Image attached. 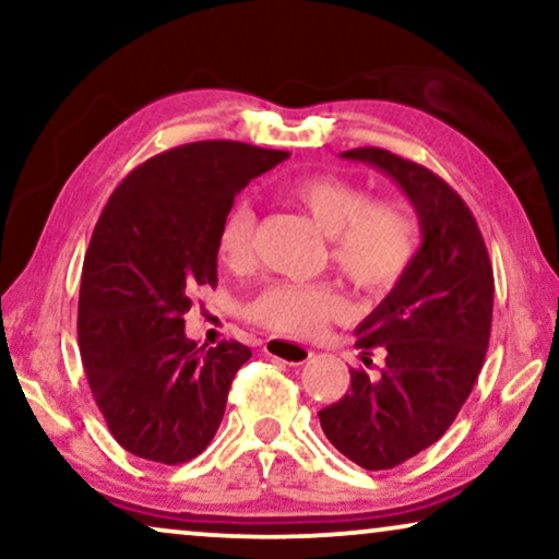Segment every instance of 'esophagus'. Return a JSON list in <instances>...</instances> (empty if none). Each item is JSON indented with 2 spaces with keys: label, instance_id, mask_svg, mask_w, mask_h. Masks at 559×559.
Instances as JSON below:
<instances>
[{
  "label": "esophagus",
  "instance_id": "esophagus-1",
  "mask_svg": "<svg viewBox=\"0 0 559 559\" xmlns=\"http://www.w3.org/2000/svg\"><path fill=\"white\" fill-rule=\"evenodd\" d=\"M264 350H266V356L280 358V361L293 364V366H300L312 358V350L308 346H302V343H295V341H287V338H270L264 343Z\"/></svg>",
  "mask_w": 559,
  "mask_h": 559
}]
</instances>
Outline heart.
Here are the masks:
<instances>
[{"label":"heart","mask_w":559,"mask_h":559,"mask_svg":"<svg viewBox=\"0 0 559 559\" xmlns=\"http://www.w3.org/2000/svg\"><path fill=\"white\" fill-rule=\"evenodd\" d=\"M287 193L320 231L331 236L333 264L364 293H389L415 262L417 226L402 205L373 203L364 186L335 175H305L289 182ZM254 221L249 203H236L226 213L216 239L221 262H249ZM343 310L346 302L333 287L277 282L249 302L247 316L272 331L310 335Z\"/></svg>","instance_id":"1"}]
</instances>
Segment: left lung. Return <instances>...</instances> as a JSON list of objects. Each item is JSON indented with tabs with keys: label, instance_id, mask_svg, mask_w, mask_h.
Masks as SVG:
<instances>
[{
	"label": "left lung",
	"instance_id": "obj_1",
	"mask_svg": "<svg viewBox=\"0 0 559 559\" xmlns=\"http://www.w3.org/2000/svg\"><path fill=\"white\" fill-rule=\"evenodd\" d=\"M341 157L386 173L423 231L415 262L356 328V348L381 350L384 366L373 379L350 369L348 392L318 412L348 461L386 471L438 442L468 400L491 335L493 270L471 209L432 170L379 147Z\"/></svg>",
	"mask_w": 559,
	"mask_h": 559
}]
</instances>
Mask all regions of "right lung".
I'll use <instances>...</instances> for the list:
<instances>
[{"label":"right lung","instance_id":"add662e5","mask_svg":"<svg viewBox=\"0 0 559 559\" xmlns=\"http://www.w3.org/2000/svg\"><path fill=\"white\" fill-rule=\"evenodd\" d=\"M287 152L231 140L182 144L114 190L83 259L79 346L114 440L165 465L201 455L226 412L243 343L198 348L182 316L216 287L218 226L251 178Z\"/></svg>","mask_w":559,"mask_h":559}]
</instances>
